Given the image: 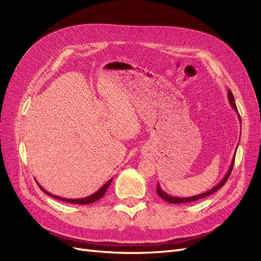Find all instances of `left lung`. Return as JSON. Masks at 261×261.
<instances>
[{"instance_id": "left-lung-1", "label": "left lung", "mask_w": 261, "mask_h": 261, "mask_svg": "<svg viewBox=\"0 0 261 261\" xmlns=\"http://www.w3.org/2000/svg\"><path fill=\"white\" fill-rule=\"evenodd\" d=\"M227 98H228V102H230L231 107L234 109V111L239 114L238 108H236V105H235V100H234V97H233V93H232V91H231L230 89L227 90ZM239 118H240V122H241V116H240V115H239ZM238 146H239V145H238ZM236 149H238V148H236ZM235 152H236V151H235ZM234 155H235V153H234ZM234 159H235V158H233V160H232L231 165H230V169H228V171L226 172V174H225V176L222 178V180H221L218 185H216L212 189H210V191H208V192H206V193H201V194H199V195H196V196H193V197H184V198H180V197H173V196L168 195L167 193H165V192L163 191V189L160 187L159 183H158V185H156V193H158V195H159V196L161 197L162 199H164L165 201H168V202H170V203L191 202V201H195V200H198V199L204 198V197H207V196H209V195H211V194H213V193H216V192L218 191V189H220L221 187H222V186L225 184V181L227 180L228 176L231 175V172H232L233 165H234Z\"/></svg>"}]
</instances>
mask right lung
Listing matches in <instances>:
<instances>
[{"label":"right lung","instance_id":"obj_1","mask_svg":"<svg viewBox=\"0 0 261 261\" xmlns=\"http://www.w3.org/2000/svg\"><path fill=\"white\" fill-rule=\"evenodd\" d=\"M111 181H112V178L110 179L109 181H107V183H106L103 186H102V187L99 189V191H97L96 193H94V194H92V195H90V196H88V197H85V198H80V199H68V198H63V197H59V196L52 195V194H51V193H49L48 191H45L44 188H42V187H41V185L39 184L38 181H37V183H38L39 187H40L46 195H49V196L53 197V198H57V199H59V200L66 201V202H70V203H77V204H88V203H92V202H94V201L99 200V199L101 198V197L106 194L108 187L110 186V184H111Z\"/></svg>","mask_w":261,"mask_h":261}]
</instances>
